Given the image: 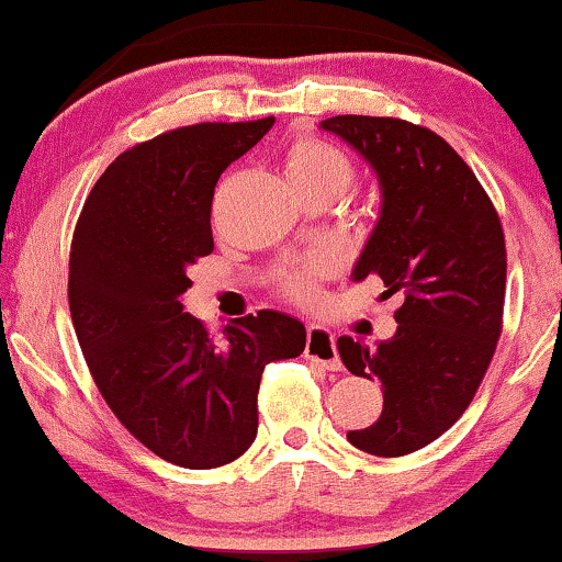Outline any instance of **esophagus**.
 Wrapping results in <instances>:
<instances>
[{"mask_svg":"<svg viewBox=\"0 0 562 562\" xmlns=\"http://www.w3.org/2000/svg\"><path fill=\"white\" fill-rule=\"evenodd\" d=\"M305 357L311 361L323 363V367L330 371H338L344 367L341 357H338V349H336V336L330 334L328 328L318 326V323H311V326H307Z\"/></svg>","mask_w":562,"mask_h":562,"instance_id":"1","label":"esophagus"}]
</instances>
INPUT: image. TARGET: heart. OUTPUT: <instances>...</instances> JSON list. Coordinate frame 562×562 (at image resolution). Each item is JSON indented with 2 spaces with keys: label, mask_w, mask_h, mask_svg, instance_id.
I'll return each instance as SVG.
<instances>
[{
  "label": "heart",
  "mask_w": 562,
  "mask_h": 562,
  "mask_svg": "<svg viewBox=\"0 0 562 562\" xmlns=\"http://www.w3.org/2000/svg\"><path fill=\"white\" fill-rule=\"evenodd\" d=\"M284 176H288L292 188H326L341 199L346 188L353 183V165L341 149L328 145V142L300 137L292 142L288 155H284ZM284 290L290 297L307 303L315 297L313 274H290L284 280Z\"/></svg>",
  "instance_id": "heart-1"
}]
</instances>
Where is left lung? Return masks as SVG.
Listing matches in <instances>:
<instances>
[{
	"instance_id": "obj_1",
	"label": "left lung",
	"mask_w": 562,
	"mask_h": 562,
	"mask_svg": "<svg viewBox=\"0 0 562 562\" xmlns=\"http://www.w3.org/2000/svg\"><path fill=\"white\" fill-rule=\"evenodd\" d=\"M374 170L382 205L351 270L379 274L402 297L397 330L367 346L338 338L357 376L382 384L374 425L349 430L363 453L397 458L440 438L471 405L502 334L507 251L492 201L453 147L425 126L390 116L321 122Z\"/></svg>"
}]
</instances>
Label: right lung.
Listing matches in <instances>:
<instances>
[{
	"label": "right lung",
	"mask_w": 562,
	"mask_h": 562,
	"mask_svg": "<svg viewBox=\"0 0 562 562\" xmlns=\"http://www.w3.org/2000/svg\"><path fill=\"white\" fill-rule=\"evenodd\" d=\"M272 124L203 122L126 149L93 186L70 244V318L101 397L183 469L236 461L257 438L265 367L305 349V326L288 313L247 315L213 341L183 311L188 270L213 251V188Z\"/></svg>",
	"instance_id": "1"
}]
</instances>
